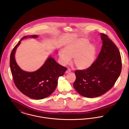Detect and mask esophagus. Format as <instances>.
Returning a JSON list of instances; mask_svg holds the SVG:
<instances>
[{
    "label": "esophagus",
    "instance_id": "1",
    "mask_svg": "<svg viewBox=\"0 0 129 129\" xmlns=\"http://www.w3.org/2000/svg\"><path fill=\"white\" fill-rule=\"evenodd\" d=\"M71 72V70L70 69H68L67 70V71H66V74H68V73H70V72Z\"/></svg>",
    "mask_w": 129,
    "mask_h": 129
}]
</instances>
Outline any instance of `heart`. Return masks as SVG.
<instances>
[{"mask_svg": "<svg viewBox=\"0 0 129 129\" xmlns=\"http://www.w3.org/2000/svg\"><path fill=\"white\" fill-rule=\"evenodd\" d=\"M97 48L86 38H79L70 42L63 51L58 54L60 63L66 66L69 64L73 58V63L79 70H84L90 68L95 61Z\"/></svg>", "mask_w": 129, "mask_h": 129, "instance_id": "heart-1", "label": "heart"}]
</instances>
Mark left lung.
I'll return each mask as SVG.
<instances>
[{
  "label": "left lung",
  "mask_w": 129,
  "mask_h": 129,
  "mask_svg": "<svg viewBox=\"0 0 129 129\" xmlns=\"http://www.w3.org/2000/svg\"><path fill=\"white\" fill-rule=\"evenodd\" d=\"M100 35L102 46L94 64L88 69L75 72L74 88L79 94L87 98L101 96L110 90L122 70L118 49L106 35Z\"/></svg>",
  "instance_id": "left-lung-1"
}]
</instances>
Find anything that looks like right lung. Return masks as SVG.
<instances>
[{
	"instance_id": "add662e5",
	"label": "right lung",
	"mask_w": 129,
	"mask_h": 129,
	"mask_svg": "<svg viewBox=\"0 0 129 129\" xmlns=\"http://www.w3.org/2000/svg\"><path fill=\"white\" fill-rule=\"evenodd\" d=\"M28 37L36 38L38 36L34 35L23 37L15 46L10 55V70L14 83L20 92L32 99H42L54 91L58 77L64 74L67 69L59 65L50 55L36 71L28 72L22 70L16 61L15 54L21 41Z\"/></svg>"
}]
</instances>
